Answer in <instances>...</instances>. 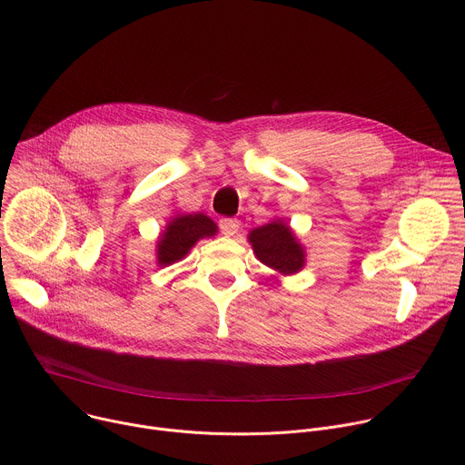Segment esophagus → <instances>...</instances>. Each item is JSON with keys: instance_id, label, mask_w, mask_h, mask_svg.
<instances>
[{"instance_id": "1", "label": "esophagus", "mask_w": 465, "mask_h": 465, "mask_svg": "<svg viewBox=\"0 0 465 465\" xmlns=\"http://www.w3.org/2000/svg\"><path fill=\"white\" fill-rule=\"evenodd\" d=\"M219 226H221V232L226 235V237H233L237 232H239V221L237 219H221L219 221Z\"/></svg>"}]
</instances>
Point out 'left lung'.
I'll list each match as a JSON object with an SVG mask.
<instances>
[{"mask_svg": "<svg viewBox=\"0 0 465 465\" xmlns=\"http://www.w3.org/2000/svg\"><path fill=\"white\" fill-rule=\"evenodd\" d=\"M248 241L255 257L269 269L282 276L296 274L305 264V250L298 242L291 226L283 221H272L264 226L253 228Z\"/></svg>", "mask_w": 465, "mask_h": 465, "instance_id": "left-lung-1", "label": "left lung"}]
</instances>
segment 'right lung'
Returning a JSON list of instances; mask_svg holds the SVG:
<instances>
[{
  "label": "right lung",
  "mask_w": 465,
  "mask_h": 465,
  "mask_svg": "<svg viewBox=\"0 0 465 465\" xmlns=\"http://www.w3.org/2000/svg\"><path fill=\"white\" fill-rule=\"evenodd\" d=\"M215 233L217 224L204 213H187L173 217L156 244L158 264L160 267H167V264L183 259L196 244V241L213 237Z\"/></svg>",
  "instance_id": "obj_1"
}]
</instances>
